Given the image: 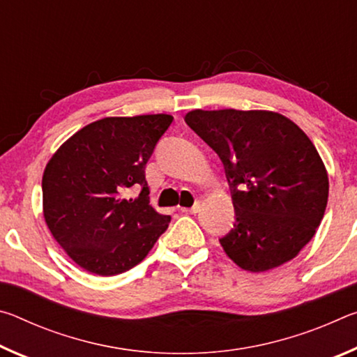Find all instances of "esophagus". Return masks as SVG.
Segmentation results:
<instances>
[{"label": "esophagus", "instance_id": "1", "mask_svg": "<svg viewBox=\"0 0 357 357\" xmlns=\"http://www.w3.org/2000/svg\"><path fill=\"white\" fill-rule=\"evenodd\" d=\"M181 211L185 214H197L200 211V203H195L192 208H181Z\"/></svg>", "mask_w": 357, "mask_h": 357}]
</instances>
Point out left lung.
I'll return each instance as SVG.
<instances>
[{
    "label": "left lung",
    "mask_w": 357,
    "mask_h": 357,
    "mask_svg": "<svg viewBox=\"0 0 357 357\" xmlns=\"http://www.w3.org/2000/svg\"><path fill=\"white\" fill-rule=\"evenodd\" d=\"M184 119L225 167L236 215L220 239L227 255L250 273L293 259L315 234L329 195L310 138L266 110H192Z\"/></svg>",
    "instance_id": "1"
}]
</instances>
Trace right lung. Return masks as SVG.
Wrapping results in <instances>:
<instances>
[{
    "label": "right lung",
    "instance_id": "add662e5",
    "mask_svg": "<svg viewBox=\"0 0 357 357\" xmlns=\"http://www.w3.org/2000/svg\"><path fill=\"white\" fill-rule=\"evenodd\" d=\"M170 114L104 118L63 143L44 170V217L56 243L84 271L126 273L143 261L172 217L149 204L144 168ZM142 187L135 199L123 192Z\"/></svg>",
    "mask_w": 357,
    "mask_h": 357
}]
</instances>
